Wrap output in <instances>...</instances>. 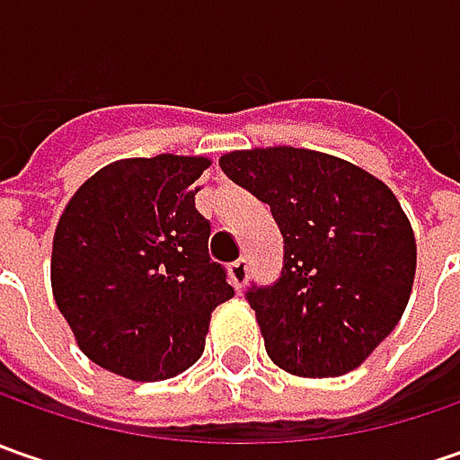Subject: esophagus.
<instances>
[{
  "label": "esophagus",
  "instance_id": "34e87169",
  "mask_svg": "<svg viewBox=\"0 0 460 460\" xmlns=\"http://www.w3.org/2000/svg\"><path fill=\"white\" fill-rule=\"evenodd\" d=\"M227 274H230V284L240 292V289L245 287V281H248V261H245V258L233 261V263L227 266Z\"/></svg>",
  "mask_w": 460,
  "mask_h": 460
}]
</instances>
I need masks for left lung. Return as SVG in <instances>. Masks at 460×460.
I'll return each instance as SVG.
<instances>
[{"label":"left lung","instance_id":"8db88e82","mask_svg":"<svg viewBox=\"0 0 460 460\" xmlns=\"http://www.w3.org/2000/svg\"><path fill=\"white\" fill-rule=\"evenodd\" d=\"M220 168L271 207L284 235L281 276L245 292L271 361L309 379L361 366L397 327L415 281V233L392 189L289 146L225 153Z\"/></svg>","mask_w":460,"mask_h":460}]
</instances>
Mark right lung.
Masks as SVG:
<instances>
[{"label": "right lung", "instance_id": "add662e5", "mask_svg": "<svg viewBox=\"0 0 460 460\" xmlns=\"http://www.w3.org/2000/svg\"><path fill=\"white\" fill-rule=\"evenodd\" d=\"M202 155L125 158L66 204L50 256L56 305L92 361L133 381L199 361L212 309L233 299L194 207Z\"/></svg>", "mask_w": 460, "mask_h": 460}]
</instances>
